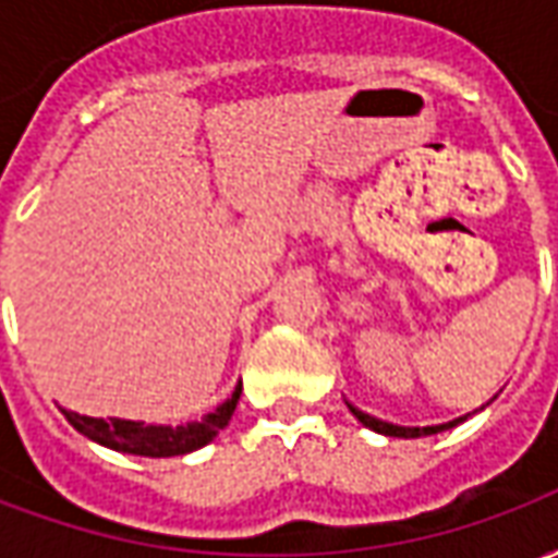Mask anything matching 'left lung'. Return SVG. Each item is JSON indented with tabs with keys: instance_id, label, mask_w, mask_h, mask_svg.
Listing matches in <instances>:
<instances>
[{
	"instance_id": "1",
	"label": "left lung",
	"mask_w": 558,
	"mask_h": 558,
	"mask_svg": "<svg viewBox=\"0 0 558 558\" xmlns=\"http://www.w3.org/2000/svg\"><path fill=\"white\" fill-rule=\"evenodd\" d=\"M350 407V412L355 415V418L362 421L364 427H371L374 433H383V436H398V439H418V436H433V433H442V430H451L454 424H460V421H466V415L463 418H454V421H445V424H430V427H400V424H391V421H383V418H374V415H367V412L355 410L352 403H347ZM484 410V407H481Z\"/></svg>"
}]
</instances>
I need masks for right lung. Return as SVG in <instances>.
Instances as JSON below:
<instances>
[{
    "mask_svg": "<svg viewBox=\"0 0 558 558\" xmlns=\"http://www.w3.org/2000/svg\"><path fill=\"white\" fill-rule=\"evenodd\" d=\"M239 398H242V383L235 386V391L220 403L218 410H211L199 421H187V424H175V427L131 418H92V415H80V412L62 410V407L59 410L74 430L89 436L92 442L104 445V448L140 457H179L191 454L196 448L211 442L230 424Z\"/></svg>",
    "mask_w": 558,
    "mask_h": 558,
    "instance_id": "add662e5",
    "label": "right lung"
}]
</instances>
